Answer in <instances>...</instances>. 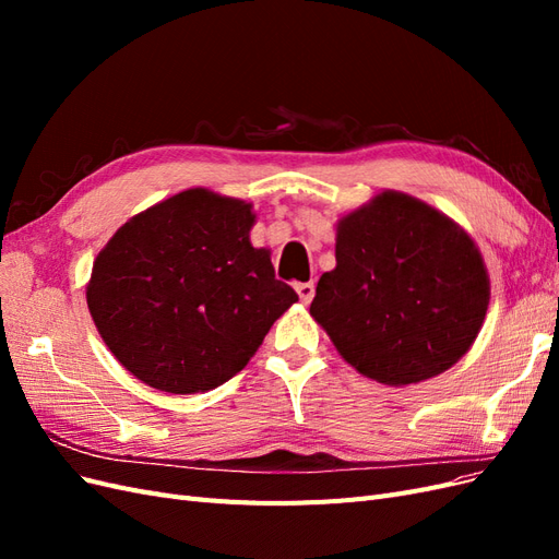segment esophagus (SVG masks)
<instances>
[{
    "mask_svg": "<svg viewBox=\"0 0 559 559\" xmlns=\"http://www.w3.org/2000/svg\"><path fill=\"white\" fill-rule=\"evenodd\" d=\"M296 294H298L302 306H308V302L314 298V282H298Z\"/></svg>",
    "mask_w": 559,
    "mask_h": 559,
    "instance_id": "esophagus-1",
    "label": "esophagus"
}]
</instances>
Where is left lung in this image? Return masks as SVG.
Returning a JSON list of instances; mask_svg holds the SVG:
<instances>
[{
  "instance_id": "obj_1",
  "label": "left lung",
  "mask_w": 559,
  "mask_h": 559,
  "mask_svg": "<svg viewBox=\"0 0 559 559\" xmlns=\"http://www.w3.org/2000/svg\"><path fill=\"white\" fill-rule=\"evenodd\" d=\"M487 306L471 235L427 202L382 191L337 218L335 267L319 277L310 314L361 376L405 386L460 361Z\"/></svg>"
}]
</instances>
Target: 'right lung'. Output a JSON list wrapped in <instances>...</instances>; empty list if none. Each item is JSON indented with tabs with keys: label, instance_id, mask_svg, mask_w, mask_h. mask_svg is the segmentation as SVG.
<instances>
[{
	"label": "right lung",
	"instance_id": "1",
	"mask_svg": "<svg viewBox=\"0 0 559 559\" xmlns=\"http://www.w3.org/2000/svg\"><path fill=\"white\" fill-rule=\"evenodd\" d=\"M251 202L186 189L118 228L86 286L91 317L126 370L167 394H198L249 364L298 300L257 249Z\"/></svg>",
	"mask_w": 559,
	"mask_h": 559
}]
</instances>
